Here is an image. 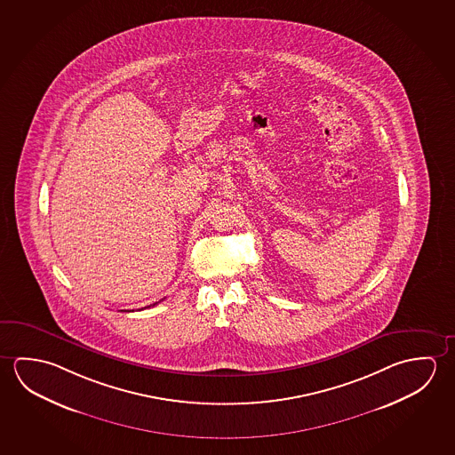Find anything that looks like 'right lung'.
Returning <instances> with one entry per match:
<instances>
[{"mask_svg":"<svg viewBox=\"0 0 455 455\" xmlns=\"http://www.w3.org/2000/svg\"><path fill=\"white\" fill-rule=\"evenodd\" d=\"M152 306H156V303H154V305H152Z\"/></svg>","mask_w":455,"mask_h":455,"instance_id":"right-lung-1","label":"right lung"}]
</instances>
